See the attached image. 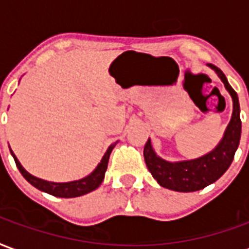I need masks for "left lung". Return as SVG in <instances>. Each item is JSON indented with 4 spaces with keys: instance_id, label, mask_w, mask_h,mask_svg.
<instances>
[{
    "instance_id": "obj_1",
    "label": "left lung",
    "mask_w": 249,
    "mask_h": 249,
    "mask_svg": "<svg viewBox=\"0 0 249 249\" xmlns=\"http://www.w3.org/2000/svg\"><path fill=\"white\" fill-rule=\"evenodd\" d=\"M218 73V76L224 84L228 93L232 97L233 110L231 121L224 132L223 139L216 145V148L202 157L189 160V161L169 162L163 158L158 157L153 150L150 139L145 143L143 158L152 173L153 178L169 190L179 191V193H191V191L202 190L206 186L211 185L227 171L231 165L235 152H236L240 134H242V120H240V106L237 93L230 86L226 75L222 70L213 64H209Z\"/></svg>"
}]
</instances>
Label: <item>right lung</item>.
Masks as SVG:
<instances>
[{
    "mask_svg": "<svg viewBox=\"0 0 249 249\" xmlns=\"http://www.w3.org/2000/svg\"><path fill=\"white\" fill-rule=\"evenodd\" d=\"M116 143H112L108 150L104 154V157L101 158L100 163L97 165L95 170L92 171L91 174L87 177H84L79 181H72V182H63V183H56V182H49L45 179H40L36 177L31 176L30 173H27L23 166L21 165V162L18 161V158L16 157V154L13 153L10 149L13 158L16 161V165L18 167V170L21 171V174L25 177L29 183L36 187L38 190L45 191L47 194L54 195V196H59V198H75V196H80V195L88 194L91 191L96 190L97 187L101 185V182L104 181V176H106L107 167H108V161H109V156L113 148L116 146Z\"/></svg>",
    "mask_w": 249,
    "mask_h": 249,
    "instance_id": "right-lung-1",
    "label": "right lung"
}]
</instances>
